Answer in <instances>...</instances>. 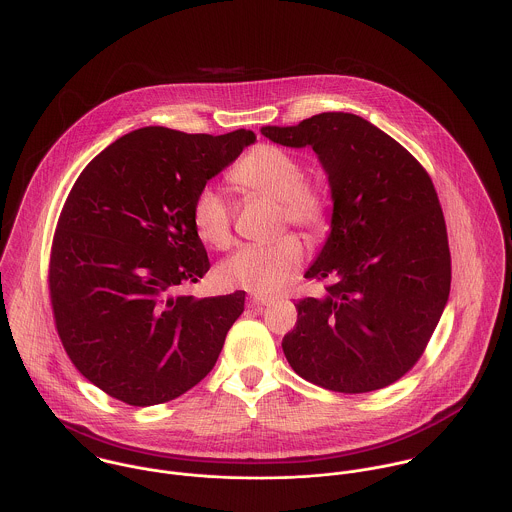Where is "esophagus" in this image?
I'll use <instances>...</instances> for the list:
<instances>
[{"mask_svg": "<svg viewBox=\"0 0 512 512\" xmlns=\"http://www.w3.org/2000/svg\"><path fill=\"white\" fill-rule=\"evenodd\" d=\"M250 303L252 307H266L272 303V297H262V295H252L250 297Z\"/></svg>", "mask_w": 512, "mask_h": 512, "instance_id": "esophagus-1", "label": "esophagus"}]
</instances>
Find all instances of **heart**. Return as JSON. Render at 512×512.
<instances>
[{
    "label": "heart",
    "instance_id": "b5f03b06",
    "mask_svg": "<svg viewBox=\"0 0 512 512\" xmlns=\"http://www.w3.org/2000/svg\"><path fill=\"white\" fill-rule=\"evenodd\" d=\"M230 181L250 197L278 201V230L288 224L319 238L331 224V199L323 185L305 179L301 159L280 146L262 144L250 151L230 171ZM234 209L224 193L213 185H203L191 203V220L197 236L226 250L232 236ZM305 258L303 242L286 234L266 246H244L228 258L217 272L224 288H244L256 295H272L290 286Z\"/></svg>",
    "mask_w": 512,
    "mask_h": 512
}]
</instances>
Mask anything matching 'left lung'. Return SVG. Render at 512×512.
<instances>
[{
  "instance_id": "obj_1",
  "label": "left lung",
  "mask_w": 512,
  "mask_h": 512,
  "mask_svg": "<svg viewBox=\"0 0 512 512\" xmlns=\"http://www.w3.org/2000/svg\"><path fill=\"white\" fill-rule=\"evenodd\" d=\"M276 144L313 147L331 183V234L305 278L323 297L295 303L282 349L305 380L343 394L384 388L416 365L451 286L438 193L424 165L355 114L266 126Z\"/></svg>"
}]
</instances>
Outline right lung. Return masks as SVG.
Returning <instances> with one entry per match:
<instances>
[{"mask_svg":"<svg viewBox=\"0 0 512 512\" xmlns=\"http://www.w3.org/2000/svg\"><path fill=\"white\" fill-rule=\"evenodd\" d=\"M256 142L142 128L100 151L63 205L49 258L59 339L78 372L130 406L169 402L217 363L244 292L183 293L211 268L195 193Z\"/></svg>","mask_w":512,"mask_h":512,"instance_id":"obj_1","label":"right lung"}]
</instances>
